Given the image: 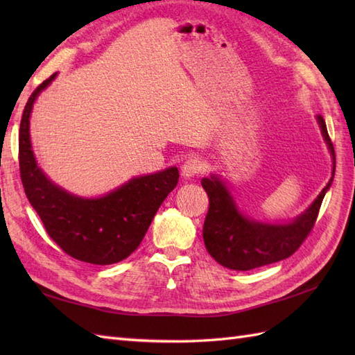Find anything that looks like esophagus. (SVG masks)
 Listing matches in <instances>:
<instances>
[{"label": "esophagus", "mask_w": 355, "mask_h": 355, "mask_svg": "<svg viewBox=\"0 0 355 355\" xmlns=\"http://www.w3.org/2000/svg\"><path fill=\"white\" fill-rule=\"evenodd\" d=\"M202 171H205V162L198 157L189 158V160H186L184 164L182 166V175L183 178H187V180L200 175Z\"/></svg>", "instance_id": "obj_1"}]
</instances>
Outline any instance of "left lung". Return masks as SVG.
I'll return each instance as SVG.
<instances>
[{
    "label": "left lung",
    "instance_id": "8db88e82",
    "mask_svg": "<svg viewBox=\"0 0 355 355\" xmlns=\"http://www.w3.org/2000/svg\"><path fill=\"white\" fill-rule=\"evenodd\" d=\"M318 122L334 160L333 177L313 205L291 223L267 224L253 221L239 212L229 189L220 178L212 175L201 180V186L209 195V212L202 227V238L209 254L223 267L247 271L286 259L310 235L336 172L334 146L328 135L325 120L318 116Z\"/></svg>",
    "mask_w": 355,
    "mask_h": 355
}]
</instances>
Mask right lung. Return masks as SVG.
<instances>
[{
    "mask_svg": "<svg viewBox=\"0 0 355 355\" xmlns=\"http://www.w3.org/2000/svg\"><path fill=\"white\" fill-rule=\"evenodd\" d=\"M51 74L28 97L19 125V173L24 192L49 236L71 258L110 266L141 243L164 198L178 183V169L135 177L101 198H80L51 183L40 169L30 143V112Z\"/></svg>",
    "mask_w": 355,
    "mask_h": 355,
    "instance_id": "obj_1",
    "label": "right lung"
}]
</instances>
